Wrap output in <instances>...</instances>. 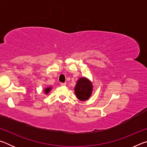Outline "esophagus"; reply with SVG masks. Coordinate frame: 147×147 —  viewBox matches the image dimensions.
Wrapping results in <instances>:
<instances>
[{"label":"esophagus","instance_id":"34e87169","mask_svg":"<svg viewBox=\"0 0 147 147\" xmlns=\"http://www.w3.org/2000/svg\"><path fill=\"white\" fill-rule=\"evenodd\" d=\"M66 85V83H60V86H64Z\"/></svg>","mask_w":147,"mask_h":147}]
</instances>
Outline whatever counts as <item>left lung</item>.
I'll list each match as a JSON object with an SVG mask.
<instances>
[{
  "label": "left lung",
  "mask_w": 147,
  "mask_h": 147,
  "mask_svg": "<svg viewBox=\"0 0 147 147\" xmlns=\"http://www.w3.org/2000/svg\"><path fill=\"white\" fill-rule=\"evenodd\" d=\"M92 86L90 82L85 78H81L77 82L74 92L79 100H86L91 96Z\"/></svg>",
  "instance_id": "obj_1"
}]
</instances>
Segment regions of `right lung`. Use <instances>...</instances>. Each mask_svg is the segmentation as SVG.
Instances as JSON below:
<instances>
[{
	"label": "right lung",
	"mask_w": 147,
	"mask_h": 147,
	"mask_svg": "<svg viewBox=\"0 0 147 147\" xmlns=\"http://www.w3.org/2000/svg\"><path fill=\"white\" fill-rule=\"evenodd\" d=\"M51 88H46L45 90V93H49V92L50 91V90H51Z\"/></svg>",
	"instance_id": "1"
}]
</instances>
